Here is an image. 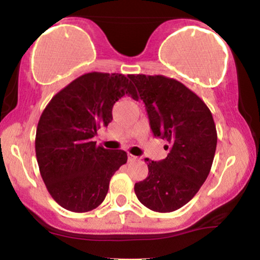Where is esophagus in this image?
Segmentation results:
<instances>
[{
	"instance_id": "34e87169",
	"label": "esophagus",
	"mask_w": 260,
	"mask_h": 260,
	"mask_svg": "<svg viewBox=\"0 0 260 260\" xmlns=\"http://www.w3.org/2000/svg\"><path fill=\"white\" fill-rule=\"evenodd\" d=\"M138 160H139V157L134 156V155H132V154L128 155V161H131V162H132V161H138Z\"/></svg>"
}]
</instances>
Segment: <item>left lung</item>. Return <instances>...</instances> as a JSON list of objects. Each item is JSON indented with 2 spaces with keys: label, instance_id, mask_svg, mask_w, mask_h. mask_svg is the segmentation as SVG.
Instances as JSON below:
<instances>
[{
  "label": "left lung",
  "instance_id": "1",
  "mask_svg": "<svg viewBox=\"0 0 260 260\" xmlns=\"http://www.w3.org/2000/svg\"><path fill=\"white\" fill-rule=\"evenodd\" d=\"M147 107L155 137L169 142L168 156L148 164V177L134 184L143 205L171 213L186 205L207 180L216 150L213 115L196 92L165 76L131 74Z\"/></svg>",
  "mask_w": 260,
  "mask_h": 260
}]
</instances>
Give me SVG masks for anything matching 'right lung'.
I'll return each mask as SVG.
<instances>
[{
    "instance_id": "1",
    "label": "right lung",
    "mask_w": 260,
    "mask_h": 260,
    "mask_svg": "<svg viewBox=\"0 0 260 260\" xmlns=\"http://www.w3.org/2000/svg\"><path fill=\"white\" fill-rule=\"evenodd\" d=\"M138 99L129 76L85 73L59 90L41 113L35 153L47 190L62 208L86 213L104 202L110 180L127 162L123 150H109L92 138L112 121L113 104Z\"/></svg>"
}]
</instances>
